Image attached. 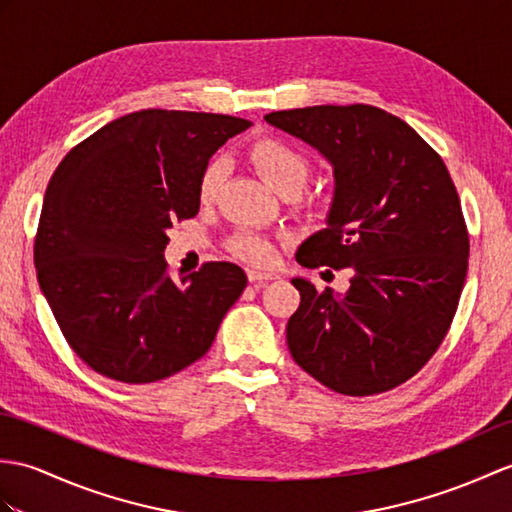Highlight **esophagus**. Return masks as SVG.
<instances>
[{"label":"esophagus","instance_id":"34e87169","mask_svg":"<svg viewBox=\"0 0 512 512\" xmlns=\"http://www.w3.org/2000/svg\"><path fill=\"white\" fill-rule=\"evenodd\" d=\"M246 275H248V281L259 283V285L279 279V275H275V272H261V270H246Z\"/></svg>","mask_w":512,"mask_h":512}]
</instances>
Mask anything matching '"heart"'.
Here are the masks:
<instances>
[{"label": "heart", "mask_w": 512, "mask_h": 512, "mask_svg": "<svg viewBox=\"0 0 512 512\" xmlns=\"http://www.w3.org/2000/svg\"><path fill=\"white\" fill-rule=\"evenodd\" d=\"M248 161L270 189L283 194L285 189H301L310 174V163L303 154L279 137H259L248 148ZM222 163L211 161L200 174L198 200L211 202L218 194L222 181ZM229 251L248 264L266 266L275 259V246L266 237L255 233H237L231 237Z\"/></svg>", "instance_id": "heart-1"}]
</instances>
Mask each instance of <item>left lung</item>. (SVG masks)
<instances>
[{
	"mask_svg": "<svg viewBox=\"0 0 512 512\" xmlns=\"http://www.w3.org/2000/svg\"><path fill=\"white\" fill-rule=\"evenodd\" d=\"M266 122L334 165L327 229L299 246L305 268H351V288L292 279L294 362L349 397L417 375L441 347L469 266V233L447 165L417 130L371 104L275 111Z\"/></svg>",
	"mask_w": 512,
	"mask_h": 512,
	"instance_id": "8db88e82",
	"label": "left lung"
}]
</instances>
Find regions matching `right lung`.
Returning <instances> with one entry per match:
<instances>
[{
    "label": "right lung",
    "instance_id": "1",
    "mask_svg": "<svg viewBox=\"0 0 512 512\" xmlns=\"http://www.w3.org/2000/svg\"><path fill=\"white\" fill-rule=\"evenodd\" d=\"M251 126L216 113L146 109L102 126L58 163L34 237L39 285L69 347L115 382L150 384L200 360L246 275L207 261L174 281L172 222L200 209L211 154Z\"/></svg>",
    "mask_w": 512,
    "mask_h": 512
}]
</instances>
